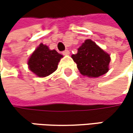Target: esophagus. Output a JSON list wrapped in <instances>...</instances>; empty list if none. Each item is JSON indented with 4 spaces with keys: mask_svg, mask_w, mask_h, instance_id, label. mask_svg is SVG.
<instances>
[{
    "mask_svg": "<svg viewBox=\"0 0 133 133\" xmlns=\"http://www.w3.org/2000/svg\"><path fill=\"white\" fill-rule=\"evenodd\" d=\"M62 54H63L64 55H68L70 54V51H69L68 50H65V51H64L62 52Z\"/></svg>",
    "mask_w": 133,
    "mask_h": 133,
    "instance_id": "esophagus-1",
    "label": "esophagus"
}]
</instances>
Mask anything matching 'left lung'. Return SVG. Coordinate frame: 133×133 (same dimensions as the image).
Segmentation results:
<instances>
[{
	"instance_id": "left-lung-1",
	"label": "left lung",
	"mask_w": 133,
	"mask_h": 133,
	"mask_svg": "<svg viewBox=\"0 0 133 133\" xmlns=\"http://www.w3.org/2000/svg\"><path fill=\"white\" fill-rule=\"evenodd\" d=\"M80 73L85 76L97 78L109 71L110 55L91 39H87L71 55Z\"/></svg>"
}]
</instances>
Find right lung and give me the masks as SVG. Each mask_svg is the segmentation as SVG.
<instances>
[{"instance_id": "right-lung-1", "label": "right lung", "mask_w": 133, "mask_h": 133, "mask_svg": "<svg viewBox=\"0 0 133 133\" xmlns=\"http://www.w3.org/2000/svg\"><path fill=\"white\" fill-rule=\"evenodd\" d=\"M62 57L55 50H50L47 45L41 43L30 56L28 65L34 74L43 78L56 71Z\"/></svg>"}]
</instances>
